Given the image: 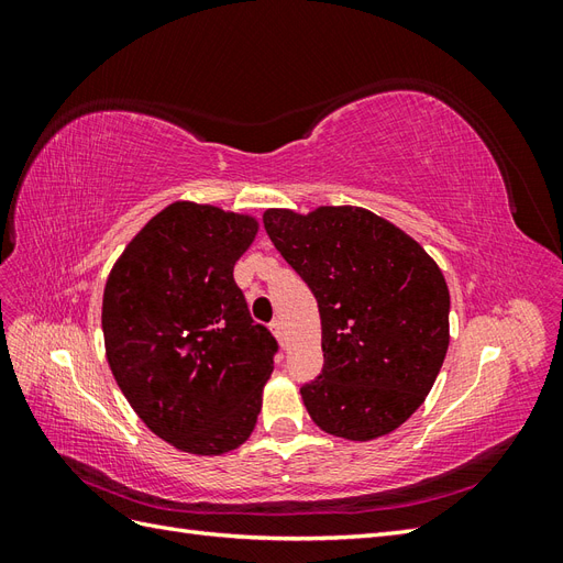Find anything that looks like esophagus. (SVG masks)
<instances>
[{"label":"esophagus","mask_w":563,"mask_h":563,"mask_svg":"<svg viewBox=\"0 0 563 563\" xmlns=\"http://www.w3.org/2000/svg\"><path fill=\"white\" fill-rule=\"evenodd\" d=\"M269 329H272V333H275L279 340H282V335H284V327H282V319H272L269 321Z\"/></svg>","instance_id":"obj_1"}]
</instances>
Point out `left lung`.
Segmentation results:
<instances>
[{"mask_svg": "<svg viewBox=\"0 0 563 563\" xmlns=\"http://www.w3.org/2000/svg\"><path fill=\"white\" fill-rule=\"evenodd\" d=\"M272 244L317 298L323 368L300 387L323 432L368 441L428 397L449 350V288L418 242L376 213L269 209Z\"/></svg>", "mask_w": 563, "mask_h": 563, "instance_id": "1", "label": "left lung"}]
</instances>
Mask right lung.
I'll return each instance as SVG.
<instances>
[{
    "mask_svg": "<svg viewBox=\"0 0 563 563\" xmlns=\"http://www.w3.org/2000/svg\"><path fill=\"white\" fill-rule=\"evenodd\" d=\"M255 230L246 216L172 203L135 234L106 284L112 376L147 428L187 453L244 444L275 368L277 340L253 321L232 275Z\"/></svg>",
    "mask_w": 563,
    "mask_h": 563,
    "instance_id": "1",
    "label": "right lung"
}]
</instances>
